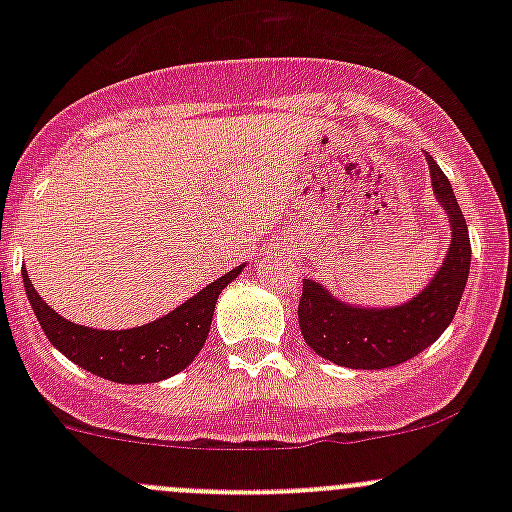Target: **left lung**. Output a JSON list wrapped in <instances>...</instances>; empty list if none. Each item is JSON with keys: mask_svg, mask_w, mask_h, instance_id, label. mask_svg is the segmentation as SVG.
<instances>
[{"mask_svg": "<svg viewBox=\"0 0 512 512\" xmlns=\"http://www.w3.org/2000/svg\"><path fill=\"white\" fill-rule=\"evenodd\" d=\"M438 205L451 223V245L436 275L409 302L396 307H356L314 280L302 282L299 329L324 359L349 369H386L414 359L453 322L471 270V237L451 180L426 156Z\"/></svg>", "mask_w": 512, "mask_h": 512, "instance_id": "1", "label": "left lung"}]
</instances>
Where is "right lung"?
<instances>
[{
	"label": "right lung",
	"mask_w": 512,
	"mask_h": 512,
	"mask_svg": "<svg viewBox=\"0 0 512 512\" xmlns=\"http://www.w3.org/2000/svg\"><path fill=\"white\" fill-rule=\"evenodd\" d=\"M242 267L245 265L210 282L195 297H190L188 302H183L156 322L133 329H118V332L69 322L41 299L27 270H22V280L46 339L66 359L101 379L116 381V384H153V381L170 379L185 366L193 364L208 339L220 292L240 275Z\"/></svg>",
	"instance_id": "right-lung-1"
}]
</instances>
